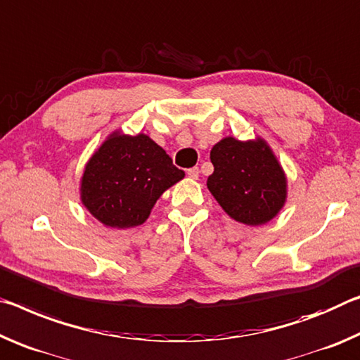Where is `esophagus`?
<instances>
[{
	"label": "esophagus",
	"mask_w": 360,
	"mask_h": 360,
	"mask_svg": "<svg viewBox=\"0 0 360 360\" xmlns=\"http://www.w3.org/2000/svg\"><path fill=\"white\" fill-rule=\"evenodd\" d=\"M186 175L190 176V179H194V180H196L198 176H199V167H191V169H188V170H186Z\"/></svg>",
	"instance_id": "obj_1"
}]
</instances>
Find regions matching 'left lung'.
Segmentation results:
<instances>
[{"mask_svg":"<svg viewBox=\"0 0 360 360\" xmlns=\"http://www.w3.org/2000/svg\"><path fill=\"white\" fill-rule=\"evenodd\" d=\"M214 174L207 188L223 210L245 225H263L285 202V175L263 140L226 137L210 151Z\"/></svg>","mask_w":360,"mask_h":360,"instance_id":"left-lung-1","label":"left lung"}]
</instances>
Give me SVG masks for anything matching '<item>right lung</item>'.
<instances>
[{"instance_id":"add662e5","label":"right lung","mask_w":360,"mask_h":360,"mask_svg":"<svg viewBox=\"0 0 360 360\" xmlns=\"http://www.w3.org/2000/svg\"><path fill=\"white\" fill-rule=\"evenodd\" d=\"M184 176L148 135L113 134L87 162L81 201L103 225L139 226L159 196Z\"/></svg>"}]
</instances>
